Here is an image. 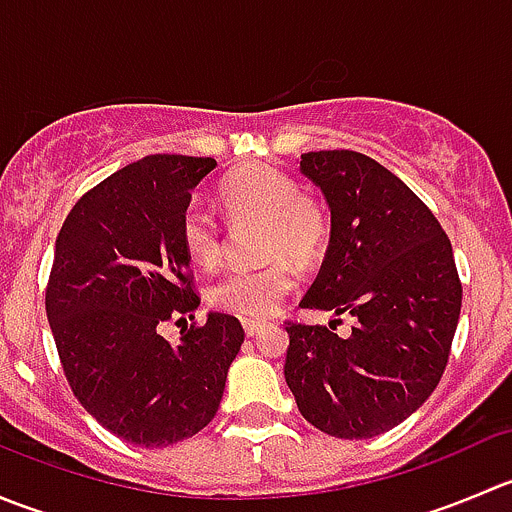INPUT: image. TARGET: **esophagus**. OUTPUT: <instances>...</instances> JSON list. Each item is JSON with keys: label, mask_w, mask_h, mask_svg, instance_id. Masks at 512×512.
<instances>
[{"label": "esophagus", "mask_w": 512, "mask_h": 512, "mask_svg": "<svg viewBox=\"0 0 512 512\" xmlns=\"http://www.w3.org/2000/svg\"><path fill=\"white\" fill-rule=\"evenodd\" d=\"M242 327H245L247 337H257V334H262V329H265V322H255V319H245V322H242Z\"/></svg>", "instance_id": "1"}]
</instances>
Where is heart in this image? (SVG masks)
<instances>
[{"instance_id":"1","label":"heart","mask_w":512,"mask_h":512,"mask_svg":"<svg viewBox=\"0 0 512 512\" xmlns=\"http://www.w3.org/2000/svg\"><path fill=\"white\" fill-rule=\"evenodd\" d=\"M235 227L260 225L257 252L267 262L235 267L208 289V302L242 319H267L292 292L297 265H312L329 240L327 210L299 195V185L272 165H245L227 175L220 190ZM180 242L190 262L213 267L223 255V230L213 210L190 203L180 220Z\"/></svg>"}]
</instances>
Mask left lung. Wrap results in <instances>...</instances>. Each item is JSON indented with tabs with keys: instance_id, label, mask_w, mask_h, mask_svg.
Here are the masks:
<instances>
[{
	"instance_id": "1",
	"label": "left lung",
	"mask_w": 512,
	"mask_h": 512,
	"mask_svg": "<svg viewBox=\"0 0 512 512\" xmlns=\"http://www.w3.org/2000/svg\"><path fill=\"white\" fill-rule=\"evenodd\" d=\"M299 173L332 213L304 309L354 317L347 339L289 324L285 379L299 414L337 438H374L426 404L441 381L463 289L451 240L404 180L356 151L304 153Z\"/></svg>"
}]
</instances>
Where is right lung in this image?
<instances>
[{"label":"right lung","mask_w":512,"mask_h":512,"mask_svg":"<svg viewBox=\"0 0 512 512\" xmlns=\"http://www.w3.org/2000/svg\"><path fill=\"white\" fill-rule=\"evenodd\" d=\"M215 165L165 153L136 160L89 190L56 237L46 317L64 374L81 406L136 446L203 431L245 342L223 312L180 332L178 344L160 337V324L200 304L180 220Z\"/></svg>","instance_id":"add662e5"}]
</instances>
